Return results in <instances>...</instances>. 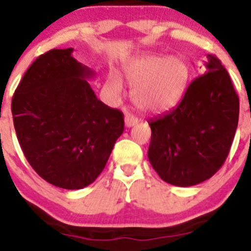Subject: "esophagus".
Segmentation results:
<instances>
[{
  "label": "esophagus",
  "mask_w": 251,
  "mask_h": 251,
  "mask_svg": "<svg viewBox=\"0 0 251 251\" xmlns=\"http://www.w3.org/2000/svg\"><path fill=\"white\" fill-rule=\"evenodd\" d=\"M137 124V117L132 116V115H126L125 116V126L126 127H131Z\"/></svg>",
  "instance_id": "esophagus-1"
}]
</instances>
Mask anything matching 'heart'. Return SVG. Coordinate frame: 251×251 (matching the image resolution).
Wrapping results in <instances>:
<instances>
[{
  "label": "heart",
  "mask_w": 251,
  "mask_h": 251,
  "mask_svg": "<svg viewBox=\"0 0 251 251\" xmlns=\"http://www.w3.org/2000/svg\"><path fill=\"white\" fill-rule=\"evenodd\" d=\"M125 76L134 87L132 101L146 114H162L175 107L185 94L189 81V67L175 56L148 55L125 69ZM109 87L114 98H119L123 85L119 76H109Z\"/></svg>",
  "instance_id": "1"
}]
</instances>
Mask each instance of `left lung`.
<instances>
[{
	"label": "left lung",
	"instance_id": "8db88e82",
	"mask_svg": "<svg viewBox=\"0 0 251 251\" xmlns=\"http://www.w3.org/2000/svg\"><path fill=\"white\" fill-rule=\"evenodd\" d=\"M204 75L189 85L175 109L149 121L148 157L164 181L193 186L210 179L229 155L239 98L220 60L207 55Z\"/></svg>",
	"mask_w": 251,
	"mask_h": 251
}]
</instances>
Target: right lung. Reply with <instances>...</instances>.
I'll return each mask as SVG.
<instances>
[{
    "mask_svg": "<svg viewBox=\"0 0 251 251\" xmlns=\"http://www.w3.org/2000/svg\"><path fill=\"white\" fill-rule=\"evenodd\" d=\"M53 49L33 61L12 98L13 125L27 161L50 184L78 190L96 180L124 132V115L99 100L95 72Z\"/></svg>",
    "mask_w": 251,
    "mask_h": 251,
    "instance_id": "1",
    "label": "right lung"
}]
</instances>
